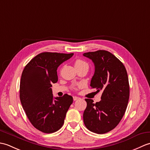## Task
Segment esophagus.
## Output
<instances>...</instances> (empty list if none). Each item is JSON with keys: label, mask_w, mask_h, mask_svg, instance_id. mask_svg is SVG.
Returning a JSON list of instances; mask_svg holds the SVG:
<instances>
[{"label": "esophagus", "mask_w": 150, "mask_h": 150, "mask_svg": "<svg viewBox=\"0 0 150 150\" xmlns=\"http://www.w3.org/2000/svg\"><path fill=\"white\" fill-rule=\"evenodd\" d=\"M73 100H78L79 98V97H76V96H74L73 97Z\"/></svg>", "instance_id": "obj_1"}]
</instances>
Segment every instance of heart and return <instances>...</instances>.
<instances>
[{
  "label": "heart",
  "instance_id": "1",
  "mask_svg": "<svg viewBox=\"0 0 150 150\" xmlns=\"http://www.w3.org/2000/svg\"><path fill=\"white\" fill-rule=\"evenodd\" d=\"M84 65H87L88 64L84 60H82L81 59H77L76 61L75 62V68H77V67H80V66H82Z\"/></svg>",
  "mask_w": 150,
  "mask_h": 150
}]
</instances>
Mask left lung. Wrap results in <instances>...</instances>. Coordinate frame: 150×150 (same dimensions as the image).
<instances>
[{
	"mask_svg": "<svg viewBox=\"0 0 150 150\" xmlns=\"http://www.w3.org/2000/svg\"><path fill=\"white\" fill-rule=\"evenodd\" d=\"M83 55L95 65L91 88L103 91L100 102L93 103L92 99H85L87 106L84 123L90 131L103 134L115 128L125 113L129 97L128 73L123 64L108 51L98 50Z\"/></svg>",
	"mask_w": 150,
	"mask_h": 150,
	"instance_id": "8db88e82",
	"label": "left lung"
}]
</instances>
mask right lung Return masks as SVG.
Masks as SVG:
<instances>
[{"mask_svg":"<svg viewBox=\"0 0 150 150\" xmlns=\"http://www.w3.org/2000/svg\"><path fill=\"white\" fill-rule=\"evenodd\" d=\"M73 53L44 52L28 62L22 71L20 99L28 119L39 131L55 132L62 126L73 103L68 94L53 98L52 83L58 81L57 68Z\"/></svg>","mask_w":150,"mask_h":150,"instance_id":"add662e5","label":"right lung"}]
</instances>
